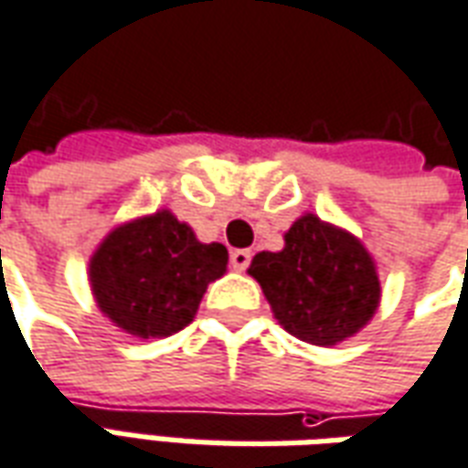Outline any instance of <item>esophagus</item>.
I'll use <instances>...</instances> for the list:
<instances>
[{"label":"esophagus","instance_id":"esophagus-1","mask_svg":"<svg viewBox=\"0 0 468 468\" xmlns=\"http://www.w3.org/2000/svg\"><path fill=\"white\" fill-rule=\"evenodd\" d=\"M230 266H233V271H245L250 266V250H243V248L233 250L230 253Z\"/></svg>","mask_w":468,"mask_h":468}]
</instances>
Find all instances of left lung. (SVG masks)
I'll return each instance as SVG.
<instances>
[{"label": "left lung", "mask_w": 468, "mask_h": 468, "mask_svg": "<svg viewBox=\"0 0 468 468\" xmlns=\"http://www.w3.org/2000/svg\"><path fill=\"white\" fill-rule=\"evenodd\" d=\"M248 273L261 283L289 335L329 347L357 335L380 302L370 253L339 228L303 215L279 253H258Z\"/></svg>", "instance_id": "8db88e82"}]
</instances>
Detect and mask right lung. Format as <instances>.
<instances>
[{
	"label": "right lung",
	"instance_id": "right-lung-1",
	"mask_svg": "<svg viewBox=\"0 0 468 468\" xmlns=\"http://www.w3.org/2000/svg\"><path fill=\"white\" fill-rule=\"evenodd\" d=\"M228 266V248L200 243L187 225L156 212L123 225L90 258L101 312L142 339L169 336L195 319L207 283Z\"/></svg>",
	"mask_w": 468,
	"mask_h": 468
}]
</instances>
